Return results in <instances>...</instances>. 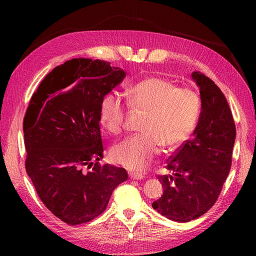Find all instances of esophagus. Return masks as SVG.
<instances>
[{
  "instance_id": "esophagus-1",
  "label": "esophagus",
  "mask_w": 256,
  "mask_h": 256,
  "mask_svg": "<svg viewBox=\"0 0 256 256\" xmlns=\"http://www.w3.org/2000/svg\"><path fill=\"white\" fill-rule=\"evenodd\" d=\"M129 177L131 178V180H143V175L142 174H138V173H131V174H129Z\"/></svg>"
}]
</instances>
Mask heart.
I'll return each mask as SVG.
<instances>
[{"mask_svg":"<svg viewBox=\"0 0 256 256\" xmlns=\"http://www.w3.org/2000/svg\"><path fill=\"white\" fill-rule=\"evenodd\" d=\"M128 104L134 113H144L141 134L115 144L110 157L116 164L130 171H143L157 156L160 146L173 150L188 140L200 115V97L189 88H177L168 79L150 76L128 92ZM128 104L116 92L102 99L99 118L104 129L120 134L125 126Z\"/></svg>","mask_w":256,"mask_h":256,"instance_id":"obj_1","label":"heart"}]
</instances>
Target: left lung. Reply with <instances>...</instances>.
Returning a JSON list of instances; mask_svg holds the SVG:
<instances>
[{
	"instance_id": "left-lung-1",
	"label": "left lung",
	"mask_w": 256,
	"mask_h": 256,
	"mask_svg": "<svg viewBox=\"0 0 256 256\" xmlns=\"http://www.w3.org/2000/svg\"><path fill=\"white\" fill-rule=\"evenodd\" d=\"M192 79L200 88V110L192 140L166 161L171 174L158 176L164 194L152 208L177 222H189L207 212L218 200L230 173L236 138L233 115L226 96L200 72Z\"/></svg>"
}]
</instances>
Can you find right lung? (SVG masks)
<instances>
[{"label":"right lung","mask_w":256,"mask_h":256,"mask_svg":"<svg viewBox=\"0 0 256 256\" xmlns=\"http://www.w3.org/2000/svg\"><path fill=\"white\" fill-rule=\"evenodd\" d=\"M125 76L109 62L72 58L46 76L30 98L23 120L26 173L46 207L70 226L102 214L128 178L125 168L98 162L100 102Z\"/></svg>","instance_id":"right-lung-1"}]
</instances>
